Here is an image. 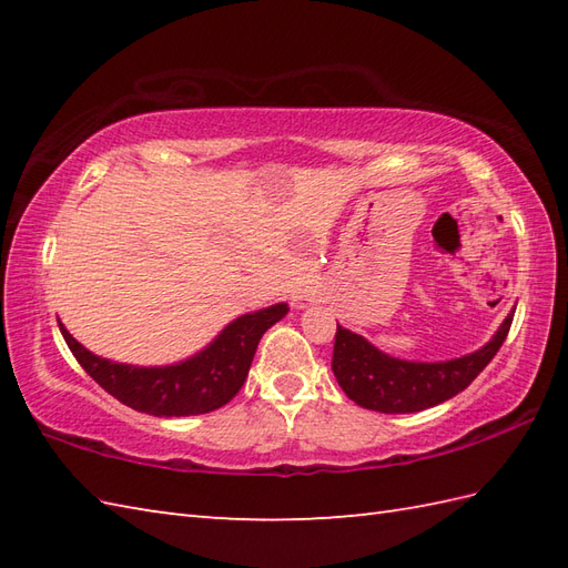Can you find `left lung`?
I'll return each mask as SVG.
<instances>
[{
	"label": "left lung",
	"mask_w": 568,
	"mask_h": 568,
	"mask_svg": "<svg viewBox=\"0 0 568 568\" xmlns=\"http://www.w3.org/2000/svg\"><path fill=\"white\" fill-rule=\"evenodd\" d=\"M510 324L513 315H508L498 334L476 354L444 364H413V361L390 358L371 346L364 336L336 324L332 371L348 400L361 407L388 415L419 413L466 390L500 352Z\"/></svg>",
	"instance_id": "1"
}]
</instances>
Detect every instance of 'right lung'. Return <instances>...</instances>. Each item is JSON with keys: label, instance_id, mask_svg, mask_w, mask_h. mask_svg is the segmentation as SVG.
I'll return each mask as SVG.
<instances>
[{"label": "right lung", "instance_id": "1", "mask_svg": "<svg viewBox=\"0 0 568 568\" xmlns=\"http://www.w3.org/2000/svg\"><path fill=\"white\" fill-rule=\"evenodd\" d=\"M285 312L287 305L281 303L239 317L202 354L165 368L112 364L80 346L63 324L60 332L78 364L119 403L155 417H187L212 413L232 400L248 376L261 336Z\"/></svg>", "mask_w": 568, "mask_h": 568}]
</instances>
